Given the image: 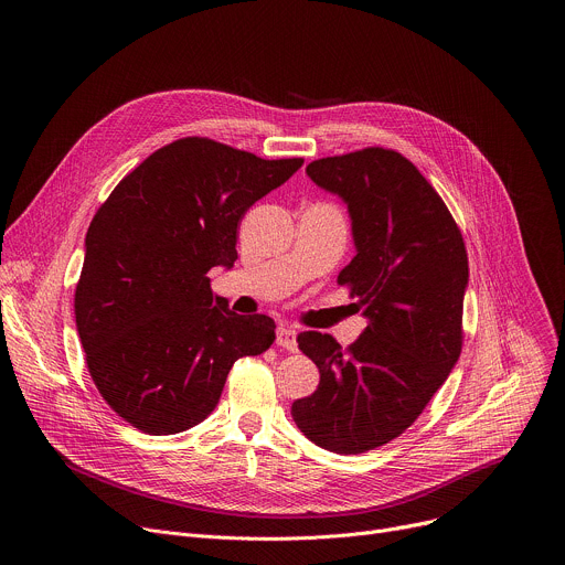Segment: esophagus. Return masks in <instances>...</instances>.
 I'll use <instances>...</instances> for the list:
<instances>
[{
    "label": "esophagus",
    "instance_id": "obj_1",
    "mask_svg": "<svg viewBox=\"0 0 565 565\" xmlns=\"http://www.w3.org/2000/svg\"><path fill=\"white\" fill-rule=\"evenodd\" d=\"M277 347L295 353L297 351V333L288 327H279L277 329Z\"/></svg>",
    "mask_w": 565,
    "mask_h": 565
}]
</instances>
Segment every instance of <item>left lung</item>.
I'll return each mask as SVG.
<instances>
[{"instance_id": "left-lung-1", "label": "left lung", "mask_w": 565, "mask_h": 565, "mask_svg": "<svg viewBox=\"0 0 565 565\" xmlns=\"http://www.w3.org/2000/svg\"><path fill=\"white\" fill-rule=\"evenodd\" d=\"M306 174L349 205L358 255L338 284L369 327L344 351L329 333H299L319 384L290 414L315 445L362 454L405 434L458 362L467 250L440 194L395 149L327 156Z\"/></svg>"}]
</instances>
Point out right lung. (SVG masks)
<instances>
[{
	"label": "right lung",
	"mask_w": 565,
	"mask_h": 565,
	"mask_svg": "<svg viewBox=\"0 0 565 565\" xmlns=\"http://www.w3.org/2000/svg\"><path fill=\"white\" fill-rule=\"evenodd\" d=\"M301 163L188 136L147 156L98 207L75 327L94 384L131 427L170 436L199 425L232 364L275 342V321L230 310L207 273L234 266L241 218Z\"/></svg>",
	"instance_id": "obj_1"
}]
</instances>
